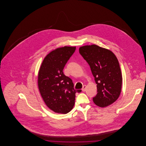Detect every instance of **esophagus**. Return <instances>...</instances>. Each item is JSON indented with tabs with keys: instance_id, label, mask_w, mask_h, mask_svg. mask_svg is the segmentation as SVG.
<instances>
[{
	"instance_id": "1",
	"label": "esophagus",
	"mask_w": 146,
	"mask_h": 146,
	"mask_svg": "<svg viewBox=\"0 0 146 146\" xmlns=\"http://www.w3.org/2000/svg\"><path fill=\"white\" fill-rule=\"evenodd\" d=\"M86 86L85 85H84L83 86L82 91H85V90H86Z\"/></svg>"
}]
</instances>
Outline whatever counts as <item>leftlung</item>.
I'll list each match as a JSON object with an SVG mask.
<instances>
[{"label": "left lung", "instance_id": "8db88e82", "mask_svg": "<svg viewBox=\"0 0 146 146\" xmlns=\"http://www.w3.org/2000/svg\"><path fill=\"white\" fill-rule=\"evenodd\" d=\"M79 53L90 66L97 84L96 95L93 97L98 106L105 107L119 97L122 75L118 59L111 51L96 45L80 47Z\"/></svg>", "mask_w": 146, "mask_h": 146}]
</instances>
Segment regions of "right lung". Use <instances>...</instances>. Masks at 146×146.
Wrapping results in <instances>:
<instances>
[{
    "instance_id": "right-lung-1",
    "label": "right lung",
    "mask_w": 146,
    "mask_h": 146,
    "mask_svg": "<svg viewBox=\"0 0 146 146\" xmlns=\"http://www.w3.org/2000/svg\"><path fill=\"white\" fill-rule=\"evenodd\" d=\"M76 47L64 46L49 53L44 59L38 74V88L45 104L55 113L66 114L75 103L76 90L72 80L63 70Z\"/></svg>"
}]
</instances>
